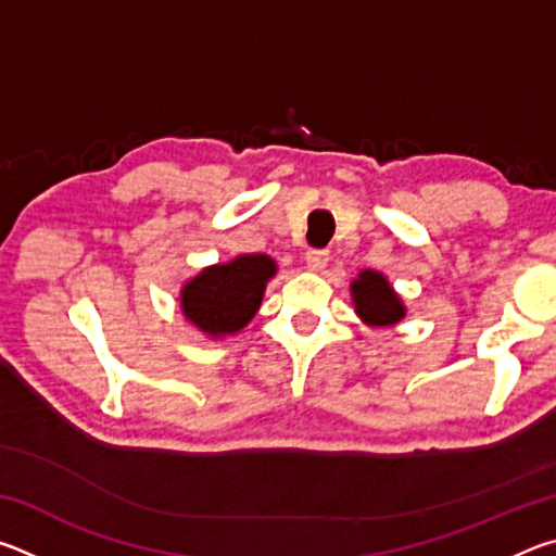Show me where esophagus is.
Masks as SVG:
<instances>
[{
	"mask_svg": "<svg viewBox=\"0 0 556 556\" xmlns=\"http://www.w3.org/2000/svg\"><path fill=\"white\" fill-rule=\"evenodd\" d=\"M328 265V250H308L306 252V267L312 271H321Z\"/></svg>",
	"mask_w": 556,
	"mask_h": 556,
	"instance_id": "1",
	"label": "esophagus"
}]
</instances>
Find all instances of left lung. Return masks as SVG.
<instances>
[{"mask_svg": "<svg viewBox=\"0 0 556 556\" xmlns=\"http://www.w3.org/2000/svg\"><path fill=\"white\" fill-rule=\"evenodd\" d=\"M351 296L355 314L368 326H392L404 318V304L392 289L388 277L375 269H363L351 281Z\"/></svg>", "mask_w": 556, "mask_h": 556, "instance_id": "1", "label": "left lung"}]
</instances>
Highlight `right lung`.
Listing matches in <instances>:
<instances>
[{
    "mask_svg": "<svg viewBox=\"0 0 556 556\" xmlns=\"http://www.w3.org/2000/svg\"><path fill=\"white\" fill-rule=\"evenodd\" d=\"M275 271V260L267 255H240L205 267L184 285L181 312L211 338L238 333L257 314Z\"/></svg>",
    "mask_w": 556,
    "mask_h": 556,
    "instance_id": "1",
    "label": "right lung"
}]
</instances>
